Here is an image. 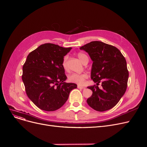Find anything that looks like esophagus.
<instances>
[{
	"label": "esophagus",
	"instance_id": "1",
	"mask_svg": "<svg viewBox=\"0 0 147 147\" xmlns=\"http://www.w3.org/2000/svg\"><path fill=\"white\" fill-rule=\"evenodd\" d=\"M78 88H79V89H84V88H85L84 86H80V85H78Z\"/></svg>",
	"mask_w": 147,
	"mask_h": 147
}]
</instances>
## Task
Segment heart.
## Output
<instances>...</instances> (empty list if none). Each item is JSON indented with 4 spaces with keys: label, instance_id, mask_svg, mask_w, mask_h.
<instances>
[{
    "label": "heart",
    "instance_id": "obj_1",
    "mask_svg": "<svg viewBox=\"0 0 147 147\" xmlns=\"http://www.w3.org/2000/svg\"><path fill=\"white\" fill-rule=\"evenodd\" d=\"M78 56L79 59H80V61L82 62V63L84 64H86L88 61H89V58L88 56L86 55V54L83 52H79L78 54ZM68 57L66 56H65L63 60V62H62V66L63 68L65 70L68 69V66H67V61ZM86 75L85 74H76V73H74L69 75L68 76V80L69 82L74 83V84H77L79 85H82L85 82V80L86 78Z\"/></svg>",
    "mask_w": 147,
    "mask_h": 147
}]
</instances>
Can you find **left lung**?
Returning a JSON list of instances; mask_svg holds the SVG:
<instances>
[{
	"label": "left lung",
	"instance_id": "1",
	"mask_svg": "<svg viewBox=\"0 0 147 147\" xmlns=\"http://www.w3.org/2000/svg\"><path fill=\"white\" fill-rule=\"evenodd\" d=\"M80 49L87 52L93 62L91 78L96 85L87 87L93 91L87 104L97 111L111 109L127 90L129 73L125 59L116 47L100 41L91 42Z\"/></svg>",
	"mask_w": 147,
	"mask_h": 147
}]
</instances>
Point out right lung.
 I'll use <instances>...</instances> for the list:
<instances>
[{"instance_id":"obj_1","label":"right lung","mask_w":147,"mask_h":147,"mask_svg":"<svg viewBox=\"0 0 147 147\" xmlns=\"http://www.w3.org/2000/svg\"><path fill=\"white\" fill-rule=\"evenodd\" d=\"M71 49L44 43L27 56L22 79L29 99L42 110H58L68 100L70 91L77 88L76 84L64 82L67 78L62 62Z\"/></svg>"}]
</instances>
